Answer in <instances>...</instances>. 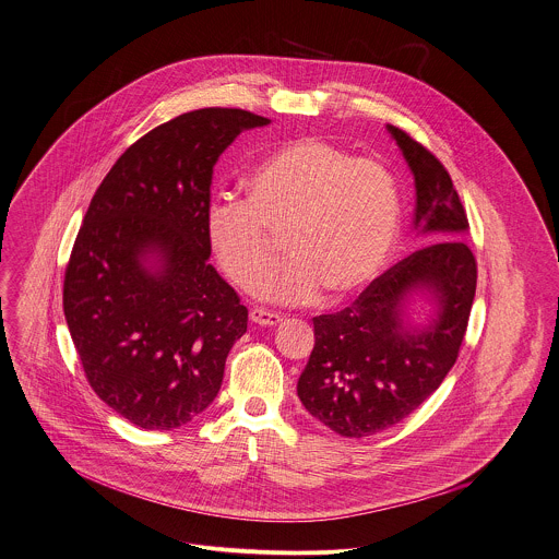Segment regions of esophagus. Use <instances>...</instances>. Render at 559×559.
I'll list each match as a JSON object with an SVG mask.
<instances>
[{"mask_svg":"<svg viewBox=\"0 0 559 559\" xmlns=\"http://www.w3.org/2000/svg\"><path fill=\"white\" fill-rule=\"evenodd\" d=\"M250 321L257 325H278L283 321V317L272 310L254 309L250 310Z\"/></svg>","mask_w":559,"mask_h":559,"instance_id":"obj_1","label":"esophagus"}]
</instances>
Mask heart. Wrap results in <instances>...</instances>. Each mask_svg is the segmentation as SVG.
Segmentation results:
<instances>
[{
	"label": "heart",
	"instance_id": "b5f03b06",
	"mask_svg": "<svg viewBox=\"0 0 559 559\" xmlns=\"http://www.w3.org/2000/svg\"><path fill=\"white\" fill-rule=\"evenodd\" d=\"M249 199L221 197L205 227L227 276L257 292L289 254L263 294L285 305L358 294L379 276L396 245L401 197L394 176L372 158L302 136L274 150L249 176Z\"/></svg>",
	"mask_w": 559,
	"mask_h": 559
}]
</instances>
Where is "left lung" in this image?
I'll list each match as a JSON object with an SVG mask.
<instances>
[{"label": "left lung", "instance_id": "left-lung-1", "mask_svg": "<svg viewBox=\"0 0 559 559\" xmlns=\"http://www.w3.org/2000/svg\"><path fill=\"white\" fill-rule=\"evenodd\" d=\"M388 130L414 174V227L433 245L385 270L352 307L312 319L314 347L298 396L310 416L343 437L394 427L433 394L459 358L476 296V257L463 240L469 223L450 174L405 130ZM416 290L436 302L425 329L404 319Z\"/></svg>", "mask_w": 559, "mask_h": 559}]
</instances>
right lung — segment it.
I'll return each instance as SVG.
<instances>
[{
  "label": "right lung",
  "instance_id": "add662e5",
  "mask_svg": "<svg viewBox=\"0 0 559 559\" xmlns=\"http://www.w3.org/2000/svg\"><path fill=\"white\" fill-rule=\"evenodd\" d=\"M267 118L197 109L134 141L92 197L63 314L92 390L128 423L171 431L218 394L249 310L207 263L218 156Z\"/></svg>",
  "mask_w": 559,
  "mask_h": 559
}]
</instances>
